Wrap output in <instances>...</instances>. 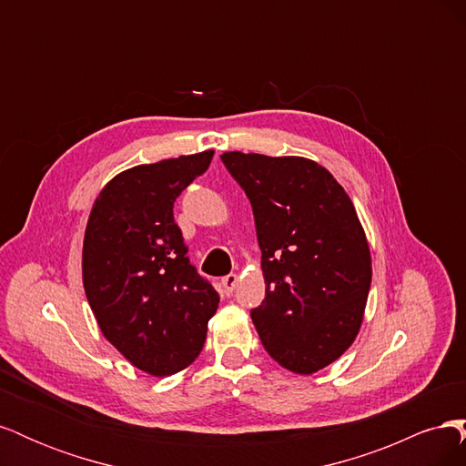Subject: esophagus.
Returning <instances> with one entry per match:
<instances>
[{"mask_svg": "<svg viewBox=\"0 0 466 466\" xmlns=\"http://www.w3.org/2000/svg\"><path fill=\"white\" fill-rule=\"evenodd\" d=\"M238 284V276L237 274H228L223 279H221V288H223V293L225 295H231L233 289L237 288Z\"/></svg>", "mask_w": 466, "mask_h": 466, "instance_id": "1", "label": "esophagus"}]
</instances>
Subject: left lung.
Segmentation results:
<instances>
[{"label":"left lung","mask_w":466,"mask_h":466,"mask_svg":"<svg viewBox=\"0 0 466 466\" xmlns=\"http://www.w3.org/2000/svg\"><path fill=\"white\" fill-rule=\"evenodd\" d=\"M223 165L255 214L266 298L250 317L281 368L311 375L356 340L371 255L356 208L319 163L228 151Z\"/></svg>","instance_id":"left-lung-1"}]
</instances>
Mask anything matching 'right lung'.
<instances>
[{
  "label": "right lung",
  "instance_id": "obj_1",
  "mask_svg": "<svg viewBox=\"0 0 466 466\" xmlns=\"http://www.w3.org/2000/svg\"><path fill=\"white\" fill-rule=\"evenodd\" d=\"M214 151L137 165L96 196L83 238V288L98 329L134 368L178 373L200 356L219 295L187 257L173 206Z\"/></svg>",
  "mask_w": 466,
  "mask_h": 466
}]
</instances>
